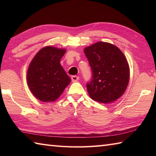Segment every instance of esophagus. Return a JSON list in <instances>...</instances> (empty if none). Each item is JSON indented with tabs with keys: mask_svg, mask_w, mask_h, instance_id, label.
Wrapping results in <instances>:
<instances>
[{
	"mask_svg": "<svg viewBox=\"0 0 156 156\" xmlns=\"http://www.w3.org/2000/svg\"><path fill=\"white\" fill-rule=\"evenodd\" d=\"M71 79H72V81L73 82H77L78 80H79V77L77 76H72L71 77Z\"/></svg>",
	"mask_w": 156,
	"mask_h": 156,
	"instance_id": "esophagus-1",
	"label": "esophagus"
}]
</instances>
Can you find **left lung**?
Masks as SVG:
<instances>
[{
	"instance_id": "left-lung-1",
	"label": "left lung",
	"mask_w": 156,
	"mask_h": 156,
	"mask_svg": "<svg viewBox=\"0 0 156 156\" xmlns=\"http://www.w3.org/2000/svg\"><path fill=\"white\" fill-rule=\"evenodd\" d=\"M84 51L92 69V79L87 84L90 98L107 104L121 97L129 80V67L122 51L115 45L102 41Z\"/></svg>"
}]
</instances>
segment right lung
<instances>
[{
  "label": "right lung",
  "instance_id": "right-lung-1",
  "mask_svg": "<svg viewBox=\"0 0 156 156\" xmlns=\"http://www.w3.org/2000/svg\"><path fill=\"white\" fill-rule=\"evenodd\" d=\"M65 52L64 49L45 47L29 64L27 74L28 86L39 101H55L70 82V78L59 64Z\"/></svg>",
  "mask_w": 156,
  "mask_h": 156
}]
</instances>
